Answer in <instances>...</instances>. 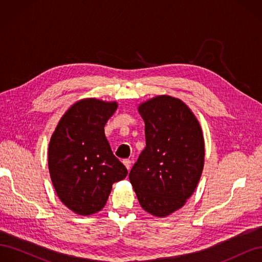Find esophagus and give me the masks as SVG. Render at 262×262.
<instances>
[{
	"mask_svg": "<svg viewBox=\"0 0 262 262\" xmlns=\"http://www.w3.org/2000/svg\"><path fill=\"white\" fill-rule=\"evenodd\" d=\"M123 165L126 167V169L130 170L131 168V161L130 160H123Z\"/></svg>",
	"mask_w": 262,
	"mask_h": 262,
	"instance_id": "34e87169",
	"label": "esophagus"
}]
</instances>
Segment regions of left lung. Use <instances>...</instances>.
<instances>
[{"label":"left lung","mask_w":262,"mask_h":262,"mask_svg":"<svg viewBox=\"0 0 262 262\" xmlns=\"http://www.w3.org/2000/svg\"><path fill=\"white\" fill-rule=\"evenodd\" d=\"M146 146L129 173L138 200L157 217L184 207L204 166L201 125L184 101L160 95L139 106Z\"/></svg>","instance_id":"left-lung-1"}]
</instances>
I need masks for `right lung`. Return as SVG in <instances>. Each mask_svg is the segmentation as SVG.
<instances>
[{"label":"right lung","instance_id":"1","mask_svg":"<svg viewBox=\"0 0 262 262\" xmlns=\"http://www.w3.org/2000/svg\"><path fill=\"white\" fill-rule=\"evenodd\" d=\"M117 108V101L78 100L61 117L51 136L48 167L53 188L61 202L78 215L100 211L114 182L128 175L104 130Z\"/></svg>","mask_w":262,"mask_h":262}]
</instances>
